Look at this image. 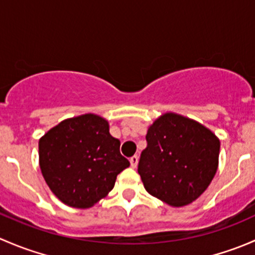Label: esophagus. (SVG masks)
<instances>
[{
  "instance_id": "1",
  "label": "esophagus",
  "mask_w": 255,
  "mask_h": 255,
  "mask_svg": "<svg viewBox=\"0 0 255 255\" xmlns=\"http://www.w3.org/2000/svg\"><path fill=\"white\" fill-rule=\"evenodd\" d=\"M138 160H139V158H138V155H133V156H130V159H129V161H130V166H132V168H137V165H138Z\"/></svg>"
}]
</instances>
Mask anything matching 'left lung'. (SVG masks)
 <instances>
[{"instance_id":"obj_1","label":"left lung","mask_w":255,"mask_h":255,"mask_svg":"<svg viewBox=\"0 0 255 255\" xmlns=\"http://www.w3.org/2000/svg\"><path fill=\"white\" fill-rule=\"evenodd\" d=\"M138 174L151 196L171 206L195 201L212 181L220 140L200 123L165 113L149 127Z\"/></svg>"}]
</instances>
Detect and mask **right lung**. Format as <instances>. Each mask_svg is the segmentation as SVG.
<instances>
[{
  "label": "right lung",
  "mask_w": 255,
  "mask_h": 255,
  "mask_svg": "<svg viewBox=\"0 0 255 255\" xmlns=\"http://www.w3.org/2000/svg\"><path fill=\"white\" fill-rule=\"evenodd\" d=\"M109 122L96 115L65 120L40 138L39 164L45 182L65 205L91 207L113 189L129 166Z\"/></svg>",
  "instance_id": "right-lung-1"
}]
</instances>
